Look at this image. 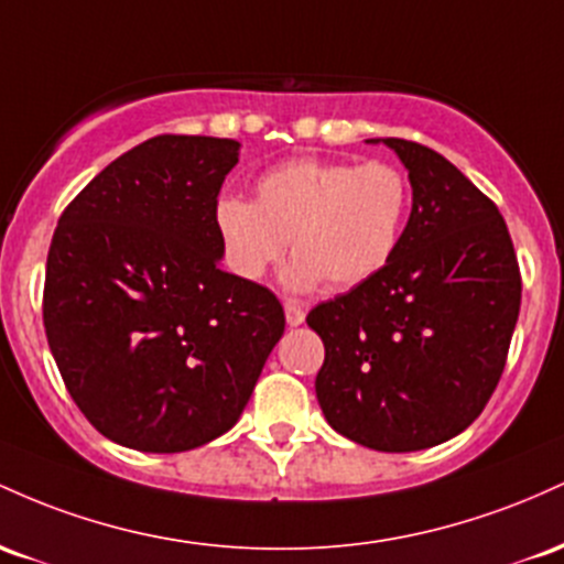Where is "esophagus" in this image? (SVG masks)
Masks as SVG:
<instances>
[{"mask_svg":"<svg viewBox=\"0 0 564 564\" xmlns=\"http://www.w3.org/2000/svg\"><path fill=\"white\" fill-rule=\"evenodd\" d=\"M284 319H288L290 327H299L301 322L306 319V312H303L299 301H284Z\"/></svg>","mask_w":564,"mask_h":564,"instance_id":"esophagus-1","label":"esophagus"}]
</instances>
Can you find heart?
<instances>
[{
  "label": "heart",
  "instance_id": "obj_1",
  "mask_svg": "<svg viewBox=\"0 0 564 564\" xmlns=\"http://www.w3.org/2000/svg\"><path fill=\"white\" fill-rule=\"evenodd\" d=\"M256 199L220 197L215 231L229 269L258 280L293 250L288 282L330 293L359 288L394 258L410 213V183L386 162H327L299 156L258 175Z\"/></svg>",
  "mask_w": 564,
  "mask_h": 564
}]
</instances>
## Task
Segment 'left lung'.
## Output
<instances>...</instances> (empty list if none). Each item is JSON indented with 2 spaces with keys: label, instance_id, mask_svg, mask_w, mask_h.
I'll list each match as a JSON object with an SVG mask.
<instances>
[{
  "label": "left lung",
  "instance_id": "obj_1",
  "mask_svg": "<svg viewBox=\"0 0 564 564\" xmlns=\"http://www.w3.org/2000/svg\"><path fill=\"white\" fill-rule=\"evenodd\" d=\"M400 156L413 188L394 258L372 280L308 312L325 344L316 400L338 434L381 453L453 440L501 378L522 280L498 207L442 154L370 138Z\"/></svg>",
  "mask_w": 564,
  "mask_h": 564
}]
</instances>
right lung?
Returning a JSON list of instances; mask_svg holds the SVG:
<instances>
[{"label": "right lung", "mask_w": 564, "mask_h": 564, "mask_svg": "<svg viewBox=\"0 0 564 564\" xmlns=\"http://www.w3.org/2000/svg\"><path fill=\"white\" fill-rule=\"evenodd\" d=\"M239 149L149 138L61 215L44 333L72 400L117 445L183 453L226 434L282 338L276 295L220 269L213 207Z\"/></svg>", "instance_id": "1"}]
</instances>
